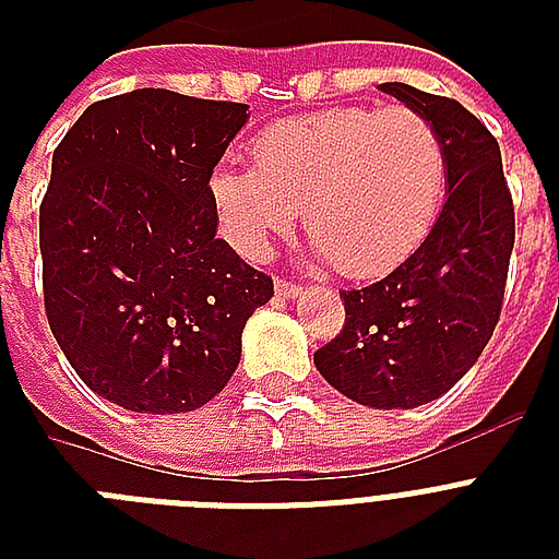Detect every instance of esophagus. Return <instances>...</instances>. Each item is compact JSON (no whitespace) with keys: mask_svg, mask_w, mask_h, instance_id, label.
<instances>
[{"mask_svg":"<svg viewBox=\"0 0 559 559\" xmlns=\"http://www.w3.org/2000/svg\"><path fill=\"white\" fill-rule=\"evenodd\" d=\"M275 293H278L281 298H298L301 293H305V289L298 287V284H293V281L278 278V281H275Z\"/></svg>","mask_w":559,"mask_h":559,"instance_id":"34e87169","label":"esophagus"}]
</instances>
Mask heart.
Masks as SVG:
<instances>
[{"instance_id":"b5f03b06","label":"heart","mask_w":559,"mask_h":559,"mask_svg":"<svg viewBox=\"0 0 559 559\" xmlns=\"http://www.w3.org/2000/svg\"><path fill=\"white\" fill-rule=\"evenodd\" d=\"M254 165L223 162L211 200L240 252L263 254L305 209L310 243L348 278L403 263L447 193V144L412 107H336L263 127Z\"/></svg>"}]
</instances>
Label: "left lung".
<instances>
[{
    "label": "left lung",
    "instance_id": "1",
    "mask_svg": "<svg viewBox=\"0 0 559 559\" xmlns=\"http://www.w3.org/2000/svg\"><path fill=\"white\" fill-rule=\"evenodd\" d=\"M447 144V202L426 240L377 284L340 293L345 328L316 350L333 389L368 408L438 400L476 366L502 313L513 200L493 133L459 100L382 83Z\"/></svg>",
    "mask_w": 559,
    "mask_h": 559
}]
</instances>
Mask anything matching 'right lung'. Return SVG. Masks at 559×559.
<instances>
[{
  "instance_id": "right-lung-1",
  "label": "right lung",
  "mask_w": 559,
  "mask_h": 559,
  "mask_svg": "<svg viewBox=\"0 0 559 559\" xmlns=\"http://www.w3.org/2000/svg\"><path fill=\"white\" fill-rule=\"evenodd\" d=\"M246 104L135 90L86 107L39 205L48 328L74 373L147 415L205 406L272 278L217 235L211 174Z\"/></svg>"
}]
</instances>
